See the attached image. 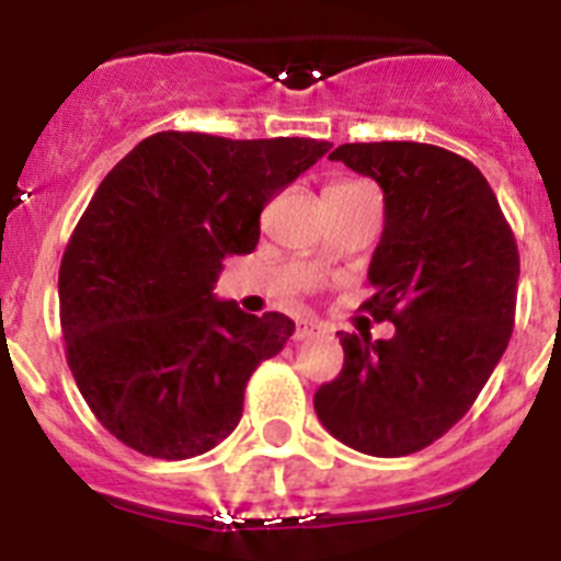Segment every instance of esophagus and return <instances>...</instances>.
Here are the masks:
<instances>
[{
  "instance_id": "1",
  "label": "esophagus",
  "mask_w": 561,
  "mask_h": 561,
  "mask_svg": "<svg viewBox=\"0 0 561 561\" xmlns=\"http://www.w3.org/2000/svg\"><path fill=\"white\" fill-rule=\"evenodd\" d=\"M314 334H320V325L317 323H311V320H300V323H297V329H295L297 342L309 340V336H314Z\"/></svg>"
}]
</instances>
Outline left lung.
<instances>
[{"label": "left lung", "mask_w": 561, "mask_h": 561, "mask_svg": "<svg viewBox=\"0 0 561 561\" xmlns=\"http://www.w3.org/2000/svg\"><path fill=\"white\" fill-rule=\"evenodd\" d=\"M329 160L385 193L376 295L362 309L396 334L340 331L345 365L314 410L345 447L401 458L453 430L497 368L517 309V241L483 173L447 148L345 142Z\"/></svg>", "instance_id": "obj_1"}]
</instances>
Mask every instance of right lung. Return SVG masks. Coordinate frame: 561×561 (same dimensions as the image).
<instances>
[{"instance_id": "obj_1", "label": "right lung", "mask_w": 561, "mask_h": 561, "mask_svg": "<svg viewBox=\"0 0 561 561\" xmlns=\"http://www.w3.org/2000/svg\"><path fill=\"white\" fill-rule=\"evenodd\" d=\"M329 148L160 131L106 173L64 250L58 304L78 390L126 447L185 460L238 427L252 370L295 323L213 286L227 255L255 250L266 202Z\"/></svg>"}]
</instances>
